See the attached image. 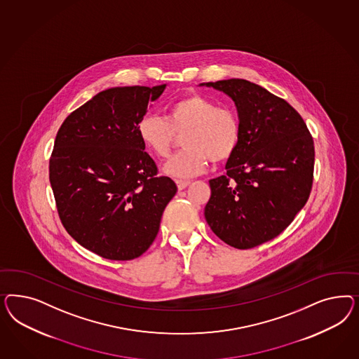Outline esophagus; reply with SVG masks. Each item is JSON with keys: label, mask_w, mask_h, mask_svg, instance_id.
<instances>
[{"label": "esophagus", "mask_w": 359, "mask_h": 359, "mask_svg": "<svg viewBox=\"0 0 359 359\" xmlns=\"http://www.w3.org/2000/svg\"><path fill=\"white\" fill-rule=\"evenodd\" d=\"M175 183L177 185L179 191H183V189H185L188 185L191 184V182H189V180H176Z\"/></svg>", "instance_id": "obj_1"}]
</instances>
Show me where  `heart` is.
I'll use <instances>...</instances> for the list:
<instances>
[{"label": "heart", "mask_w": 359, "mask_h": 359, "mask_svg": "<svg viewBox=\"0 0 359 359\" xmlns=\"http://www.w3.org/2000/svg\"><path fill=\"white\" fill-rule=\"evenodd\" d=\"M137 133L142 144L156 158H167L176 134L183 135V151L175 154L164 164V174L175 179H189L201 174L208 162L228 161L238 146L239 121L231 109L201 95H188L174 101L167 117L144 116Z\"/></svg>", "instance_id": "heart-1"}]
</instances>
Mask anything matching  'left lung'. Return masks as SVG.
Returning <instances> with one entry per match:
<instances>
[{"instance_id": "8db88e82", "label": "left lung", "mask_w": 359, "mask_h": 359, "mask_svg": "<svg viewBox=\"0 0 359 359\" xmlns=\"http://www.w3.org/2000/svg\"><path fill=\"white\" fill-rule=\"evenodd\" d=\"M200 86L226 93L238 111L239 142L226 174L209 180L205 219L230 246L246 250L275 238L303 209L313 184L315 146L285 100L243 79Z\"/></svg>"}]
</instances>
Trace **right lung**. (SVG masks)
I'll use <instances>...</instances> for the list:
<instances>
[{
	"label": "right lung",
	"instance_id": "add662e5",
	"mask_svg": "<svg viewBox=\"0 0 359 359\" xmlns=\"http://www.w3.org/2000/svg\"><path fill=\"white\" fill-rule=\"evenodd\" d=\"M165 89L116 87L74 110L55 138L50 183L68 234L110 261H131L151 246L177 187L158 167L137 133Z\"/></svg>",
	"mask_w": 359,
	"mask_h": 359
}]
</instances>
